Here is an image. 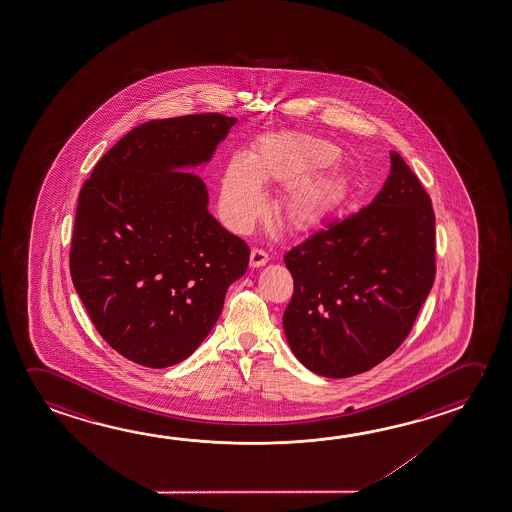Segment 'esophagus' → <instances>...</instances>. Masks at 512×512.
Masks as SVG:
<instances>
[{"instance_id":"1","label":"esophagus","mask_w":512,"mask_h":512,"mask_svg":"<svg viewBox=\"0 0 512 512\" xmlns=\"http://www.w3.org/2000/svg\"><path fill=\"white\" fill-rule=\"evenodd\" d=\"M268 260V253L264 252L262 248H253L252 253H250V264H252L253 268L264 266Z\"/></svg>"}]
</instances>
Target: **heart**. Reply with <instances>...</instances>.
Returning a JSON list of instances; mask_svg holds the SVG:
<instances>
[{
  "instance_id": "heart-1",
  "label": "heart",
  "mask_w": 512,
  "mask_h": 512,
  "mask_svg": "<svg viewBox=\"0 0 512 512\" xmlns=\"http://www.w3.org/2000/svg\"><path fill=\"white\" fill-rule=\"evenodd\" d=\"M334 150L310 137L275 139L260 146L252 159L234 157L221 182V207L228 223L248 230L264 210L260 182L284 184L298 175L332 162ZM343 198V184L336 176H303L285 187L277 205L278 219L285 227L307 230L327 218Z\"/></svg>"
}]
</instances>
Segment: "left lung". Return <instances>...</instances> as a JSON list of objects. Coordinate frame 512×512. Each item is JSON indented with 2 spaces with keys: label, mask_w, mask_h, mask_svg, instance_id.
<instances>
[{
  "label": "left lung",
  "mask_w": 512,
  "mask_h": 512,
  "mask_svg": "<svg viewBox=\"0 0 512 512\" xmlns=\"http://www.w3.org/2000/svg\"><path fill=\"white\" fill-rule=\"evenodd\" d=\"M294 291L284 330L321 377L375 368L411 334L436 280V214L400 153L375 200L285 253Z\"/></svg>",
  "instance_id": "obj_1"
}]
</instances>
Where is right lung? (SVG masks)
<instances>
[{"mask_svg":"<svg viewBox=\"0 0 512 512\" xmlns=\"http://www.w3.org/2000/svg\"><path fill=\"white\" fill-rule=\"evenodd\" d=\"M235 125L218 112L151 119L119 139L78 196L69 271L107 343L146 368L187 359L218 321L250 248L207 210L198 176Z\"/></svg>","mask_w":512,"mask_h":512,"instance_id":"1","label":"right lung"}]
</instances>
